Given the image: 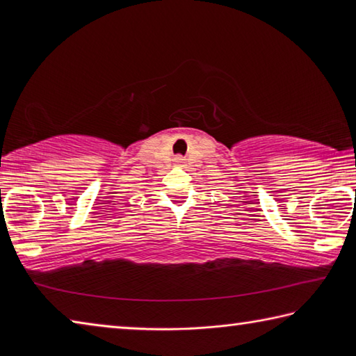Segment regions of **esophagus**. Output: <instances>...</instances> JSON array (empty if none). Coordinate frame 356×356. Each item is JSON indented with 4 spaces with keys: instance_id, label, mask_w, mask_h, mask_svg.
I'll return each mask as SVG.
<instances>
[{
    "instance_id": "34e87169",
    "label": "esophagus",
    "mask_w": 356,
    "mask_h": 356,
    "mask_svg": "<svg viewBox=\"0 0 356 356\" xmlns=\"http://www.w3.org/2000/svg\"><path fill=\"white\" fill-rule=\"evenodd\" d=\"M174 165H176V166H184L185 165L184 156H176V159H174Z\"/></svg>"
}]
</instances>
